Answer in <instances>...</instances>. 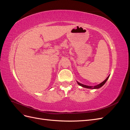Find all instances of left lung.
<instances>
[{
	"label": "left lung",
	"mask_w": 130,
	"mask_h": 130,
	"mask_svg": "<svg viewBox=\"0 0 130 130\" xmlns=\"http://www.w3.org/2000/svg\"><path fill=\"white\" fill-rule=\"evenodd\" d=\"M109 76H108L107 78H106V80H104L103 82H101V84H99V85H96V86H94V87H92V86H86V85H83V84H80V83H79V82H77V84H78V85H79L80 86H82V87H85V88H92V89H96V88H100L101 87H102V86H103L105 83H106V82L107 81V80H108V77H109Z\"/></svg>",
	"instance_id": "8db88e82"
}]
</instances>
